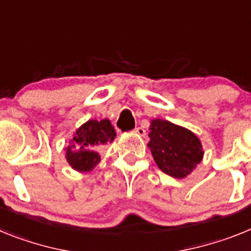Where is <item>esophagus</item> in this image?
Segmentation results:
<instances>
[{
    "label": "esophagus",
    "mask_w": 251,
    "mask_h": 251,
    "mask_svg": "<svg viewBox=\"0 0 251 251\" xmlns=\"http://www.w3.org/2000/svg\"><path fill=\"white\" fill-rule=\"evenodd\" d=\"M134 132H135V134L140 135V136H144V135H145V130H144L143 127H136L134 130Z\"/></svg>",
    "instance_id": "34e87169"
}]
</instances>
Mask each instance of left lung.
Masks as SVG:
<instances>
[{
    "label": "left lung",
    "mask_w": 251,
    "mask_h": 251,
    "mask_svg": "<svg viewBox=\"0 0 251 251\" xmlns=\"http://www.w3.org/2000/svg\"><path fill=\"white\" fill-rule=\"evenodd\" d=\"M148 143L162 172L173 178H186L203 158L200 139L188 128L167 120H151Z\"/></svg>",
    "instance_id": "8db88e82"
}]
</instances>
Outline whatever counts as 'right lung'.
I'll list each match as a JSON object with an SVG mask.
<instances>
[{
  "mask_svg": "<svg viewBox=\"0 0 251 251\" xmlns=\"http://www.w3.org/2000/svg\"><path fill=\"white\" fill-rule=\"evenodd\" d=\"M115 136L116 131L110 120H89L78 128L65 148L67 162L80 173L91 172L101 160L99 152L93 151V149L99 145L112 143Z\"/></svg>",
  "mask_w": 251,
  "mask_h": 251,
  "instance_id": "1",
  "label": "right lung"
}]
</instances>
